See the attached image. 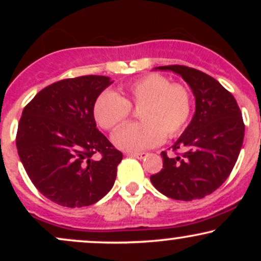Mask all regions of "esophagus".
Returning a JSON list of instances; mask_svg holds the SVG:
<instances>
[{"mask_svg":"<svg viewBox=\"0 0 261 261\" xmlns=\"http://www.w3.org/2000/svg\"><path fill=\"white\" fill-rule=\"evenodd\" d=\"M126 155L128 157H133V158H139V160H142V158H145L147 153H145V152H127Z\"/></svg>","mask_w":261,"mask_h":261,"instance_id":"esophagus-1","label":"esophagus"}]
</instances>
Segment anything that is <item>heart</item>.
<instances>
[{"mask_svg": "<svg viewBox=\"0 0 261 261\" xmlns=\"http://www.w3.org/2000/svg\"><path fill=\"white\" fill-rule=\"evenodd\" d=\"M122 97L104 92L95 100L93 115L100 127L115 130L127 120L131 108H140L141 122L116 131L114 145L122 151H143L174 137L187 126L193 109L190 92L179 83H170L158 73L146 74L121 88Z\"/></svg>", "mask_w": 261, "mask_h": 261, "instance_id": "b5f03b06", "label": "heart"}]
</instances>
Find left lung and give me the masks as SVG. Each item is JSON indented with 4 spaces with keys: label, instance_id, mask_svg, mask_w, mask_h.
<instances>
[{
    "label": "left lung",
    "instance_id": "1",
    "mask_svg": "<svg viewBox=\"0 0 261 261\" xmlns=\"http://www.w3.org/2000/svg\"><path fill=\"white\" fill-rule=\"evenodd\" d=\"M154 70L180 74L195 97V114L172 146L173 151L185 149L184 153L169 158L167 152H162L163 169L149 179L170 199H202L223 184L238 160L244 139L241 109L218 81L201 71L181 65Z\"/></svg>",
    "mask_w": 261,
    "mask_h": 261
}]
</instances>
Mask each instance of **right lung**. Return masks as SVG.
Here are the masks:
<instances>
[{"mask_svg": "<svg viewBox=\"0 0 261 261\" xmlns=\"http://www.w3.org/2000/svg\"><path fill=\"white\" fill-rule=\"evenodd\" d=\"M113 81L81 76L45 87L27 104L16 145L34 187L66 207L99 201L113 188L122 153L97 128L93 107ZM95 153L99 161L92 160Z\"/></svg>", "mask_w": 261, "mask_h": 261, "instance_id": "obj_1", "label": "right lung"}]
</instances>
